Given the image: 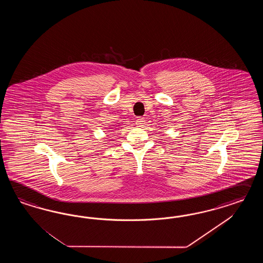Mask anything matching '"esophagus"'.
<instances>
[{"instance_id":"obj_1","label":"esophagus","mask_w":263,"mask_h":263,"mask_svg":"<svg viewBox=\"0 0 263 263\" xmlns=\"http://www.w3.org/2000/svg\"><path fill=\"white\" fill-rule=\"evenodd\" d=\"M136 124H137V126H139V127H141V126H143L145 124V120L143 118H139V119H137L136 120Z\"/></svg>"}]
</instances>
